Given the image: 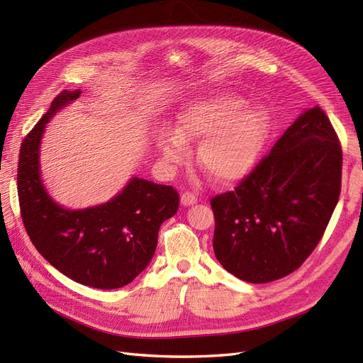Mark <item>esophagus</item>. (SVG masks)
Returning a JSON list of instances; mask_svg holds the SVG:
<instances>
[{"instance_id":"34e87169","label":"esophagus","mask_w":363,"mask_h":363,"mask_svg":"<svg viewBox=\"0 0 363 363\" xmlns=\"http://www.w3.org/2000/svg\"><path fill=\"white\" fill-rule=\"evenodd\" d=\"M180 201H182L183 206H192V204L199 201V199H196V195L192 194V192H184V194H182Z\"/></svg>"}]
</instances>
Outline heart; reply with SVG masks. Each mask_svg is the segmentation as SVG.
Masks as SVG:
<instances>
[{"label": "heart", "mask_w": 363, "mask_h": 363, "mask_svg": "<svg viewBox=\"0 0 363 363\" xmlns=\"http://www.w3.org/2000/svg\"><path fill=\"white\" fill-rule=\"evenodd\" d=\"M271 130L265 107L250 106L235 92H218L189 103L179 115L177 130L160 128L156 145L168 163L188 157L186 139H201L199 162L219 183L240 180L256 167Z\"/></svg>", "instance_id": "heart-1"}]
</instances>
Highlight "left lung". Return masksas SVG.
<instances>
[{"instance_id": "1", "label": "left lung", "mask_w": 363, "mask_h": 363, "mask_svg": "<svg viewBox=\"0 0 363 363\" xmlns=\"http://www.w3.org/2000/svg\"><path fill=\"white\" fill-rule=\"evenodd\" d=\"M342 148L321 107L295 119L235 191L211 200L213 251L235 277L268 283L298 269L339 200Z\"/></svg>"}]
</instances>
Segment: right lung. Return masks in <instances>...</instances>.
Wrapping results in <instances>:
<instances>
[{
    "mask_svg": "<svg viewBox=\"0 0 363 363\" xmlns=\"http://www.w3.org/2000/svg\"><path fill=\"white\" fill-rule=\"evenodd\" d=\"M63 91L23 140L18 163L21 216L33 245L71 280L96 289L123 288L147 268L159 228L179 211L172 186L131 179L104 204L69 211L48 195L40 180L39 147L50 118L80 96Z\"/></svg>",
    "mask_w": 363,
    "mask_h": 363,
    "instance_id": "obj_1",
    "label": "right lung"
}]
</instances>
